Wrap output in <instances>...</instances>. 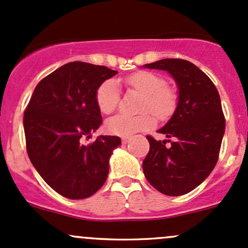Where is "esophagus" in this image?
<instances>
[{"label":"esophagus","instance_id":"obj_1","mask_svg":"<svg viewBox=\"0 0 248 248\" xmlns=\"http://www.w3.org/2000/svg\"><path fill=\"white\" fill-rule=\"evenodd\" d=\"M131 141V138H122V144H128Z\"/></svg>","mask_w":248,"mask_h":248}]
</instances>
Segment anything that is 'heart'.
I'll use <instances>...</instances> for the list:
<instances>
[{
    "mask_svg": "<svg viewBox=\"0 0 248 248\" xmlns=\"http://www.w3.org/2000/svg\"><path fill=\"white\" fill-rule=\"evenodd\" d=\"M127 86L142 96L140 111H150L159 120L168 119L174 112L177 97L171 87L164 86L166 80L152 72H137L124 79ZM120 101V91L115 80H106L99 85L96 92V103L102 114H111ZM155 124L154 117L147 112L128 116L116 115L106 122L109 133L128 138L138 132L147 131Z\"/></svg>",
    "mask_w": 248,
    "mask_h": 248,
    "instance_id": "b5f03b06",
    "label": "heart"
}]
</instances>
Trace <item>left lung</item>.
<instances>
[{
  "instance_id": "obj_1",
  "label": "left lung",
  "mask_w": 248,
  "mask_h": 248,
  "mask_svg": "<svg viewBox=\"0 0 248 248\" xmlns=\"http://www.w3.org/2000/svg\"><path fill=\"white\" fill-rule=\"evenodd\" d=\"M142 67L167 71L177 86L174 114L158 129L168 139L147 137L150 151L142 170L157 191L182 196L198 187L217 163L226 129L221 98L210 78L186 60L164 59Z\"/></svg>"
}]
</instances>
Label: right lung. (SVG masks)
I'll return each instance as SVG.
<instances>
[{
  "instance_id": "add662e5",
  "label": "right lung",
  "mask_w": 248,
  "mask_h": 248,
  "mask_svg": "<svg viewBox=\"0 0 248 248\" xmlns=\"http://www.w3.org/2000/svg\"><path fill=\"white\" fill-rule=\"evenodd\" d=\"M117 72L104 66L69 62L39 81L24 114L30 161L61 196L85 199L104 185L119 137L99 136L82 144L102 124L96 92Z\"/></svg>"
}]
</instances>
